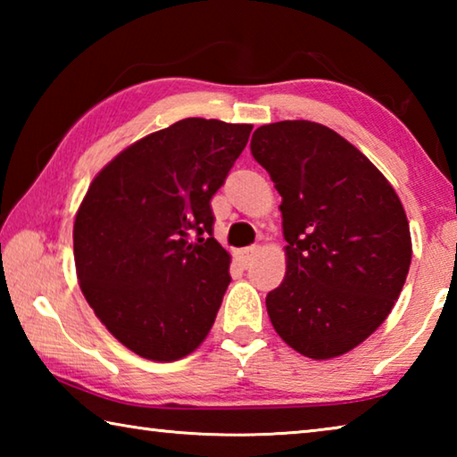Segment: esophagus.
<instances>
[{
  "mask_svg": "<svg viewBox=\"0 0 457 457\" xmlns=\"http://www.w3.org/2000/svg\"><path fill=\"white\" fill-rule=\"evenodd\" d=\"M258 250L260 247L258 245H247V247H242V250H237V262L239 264H242L244 268H247L253 262V258H256V253H258Z\"/></svg>",
  "mask_w": 457,
  "mask_h": 457,
  "instance_id": "obj_1",
  "label": "esophagus"
}]
</instances>
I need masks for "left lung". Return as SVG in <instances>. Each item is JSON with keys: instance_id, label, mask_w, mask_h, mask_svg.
<instances>
[{"instance_id": "obj_1", "label": "left lung", "mask_w": 457, "mask_h": 457, "mask_svg": "<svg viewBox=\"0 0 457 457\" xmlns=\"http://www.w3.org/2000/svg\"><path fill=\"white\" fill-rule=\"evenodd\" d=\"M252 154L282 195L286 276L266 308L286 345L316 361L381 327L411 264L403 205L357 146L311 120L256 129Z\"/></svg>"}]
</instances>
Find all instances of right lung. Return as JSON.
Returning a JSON list of instances; mask_svg holds the SVG:
<instances>
[{"instance_id":"1","label":"right lung","mask_w":457,"mask_h":457,"mask_svg":"<svg viewBox=\"0 0 457 457\" xmlns=\"http://www.w3.org/2000/svg\"><path fill=\"white\" fill-rule=\"evenodd\" d=\"M252 125L183 119L119 153L74 221L84 298L138 357L171 362L204 343L231 282L212 197Z\"/></svg>"}]
</instances>
